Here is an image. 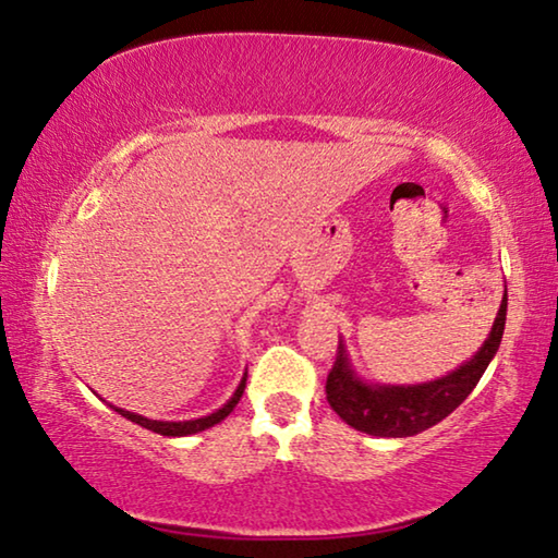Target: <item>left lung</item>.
Segmentation results:
<instances>
[{
  "label": "left lung",
  "instance_id": "left-lung-1",
  "mask_svg": "<svg viewBox=\"0 0 558 558\" xmlns=\"http://www.w3.org/2000/svg\"><path fill=\"white\" fill-rule=\"evenodd\" d=\"M506 305H509V295L504 290V301L501 307H498L494 328L471 361H465L444 378L418 386L365 384V380L359 378V373L351 368L345 345L340 340L336 363H332L326 380L330 409L348 426L361 430V434L380 438H405L436 426V423L444 421L448 413H453L469 398L488 368V363H492L498 345H501Z\"/></svg>",
  "mask_w": 558,
  "mask_h": 558
}]
</instances>
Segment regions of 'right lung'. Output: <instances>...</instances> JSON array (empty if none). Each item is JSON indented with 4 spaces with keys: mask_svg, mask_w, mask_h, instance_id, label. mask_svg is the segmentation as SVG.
Listing matches in <instances>:
<instances>
[{
    "mask_svg": "<svg viewBox=\"0 0 558 558\" xmlns=\"http://www.w3.org/2000/svg\"><path fill=\"white\" fill-rule=\"evenodd\" d=\"M245 378L247 376H243V380H240V386L235 388V393H232V398H230L226 405H222V409H218V411L210 413V415H203V418H195V421H149V418H145V415L118 409V405H112V409L118 411L120 415H124V418H128V421L137 423V426H143L147 430H155V434H160V436H193V434H199V430L210 428V426H215V423H220V421L228 418V415L232 413V409H235V405H238L240 398H243Z\"/></svg>",
    "mask_w": 558,
    "mask_h": 558,
    "instance_id": "obj_1",
    "label": "right lung"
}]
</instances>
